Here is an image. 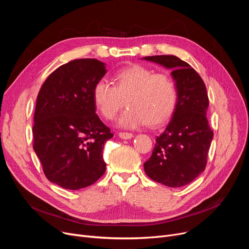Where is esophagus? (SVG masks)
I'll list each match as a JSON object with an SVG mask.
<instances>
[{
  "label": "esophagus",
  "instance_id": "obj_1",
  "mask_svg": "<svg viewBox=\"0 0 249 249\" xmlns=\"http://www.w3.org/2000/svg\"><path fill=\"white\" fill-rule=\"evenodd\" d=\"M119 137L122 139H130L133 137V134L129 132H119Z\"/></svg>",
  "mask_w": 249,
  "mask_h": 249
}]
</instances>
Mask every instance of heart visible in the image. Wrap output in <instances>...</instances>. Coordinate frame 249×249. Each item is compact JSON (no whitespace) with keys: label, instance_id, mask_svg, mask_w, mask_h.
<instances>
[{"label":"heart","instance_id":"obj_1","mask_svg":"<svg viewBox=\"0 0 249 249\" xmlns=\"http://www.w3.org/2000/svg\"><path fill=\"white\" fill-rule=\"evenodd\" d=\"M113 81L114 86L101 78L93 88L95 107L106 120L114 119L124 101L128 108L119 124L125 128L160 125L174 114L178 89L171 74L134 64L118 71Z\"/></svg>","mask_w":249,"mask_h":249}]
</instances>
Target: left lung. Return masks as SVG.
Returning <instances> with one entry per match:
<instances>
[{
  "label": "left lung",
  "mask_w": 249,
  "mask_h": 249,
  "mask_svg": "<svg viewBox=\"0 0 249 249\" xmlns=\"http://www.w3.org/2000/svg\"><path fill=\"white\" fill-rule=\"evenodd\" d=\"M144 59L172 69L178 89L172 120L156 137L144 171L152 180L164 186L184 187L205 171L213 139L207 119V89L200 74L176 55L145 56Z\"/></svg>",
  "instance_id": "obj_1"
}]
</instances>
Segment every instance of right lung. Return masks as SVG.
<instances>
[{
    "mask_svg": "<svg viewBox=\"0 0 249 249\" xmlns=\"http://www.w3.org/2000/svg\"><path fill=\"white\" fill-rule=\"evenodd\" d=\"M105 73L98 59H74L49 74L38 93L33 149L45 177L63 189L89 187L106 172L103 148L113 133L93 102V88Z\"/></svg>",
    "mask_w": 249,
    "mask_h": 249,
    "instance_id": "1",
    "label": "right lung"
}]
</instances>
